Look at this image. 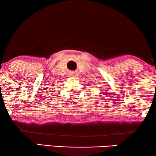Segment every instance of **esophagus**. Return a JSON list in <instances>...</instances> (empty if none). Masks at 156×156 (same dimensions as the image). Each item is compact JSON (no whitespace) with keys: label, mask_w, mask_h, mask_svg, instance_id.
Here are the masks:
<instances>
[{"label":"esophagus","mask_w":156,"mask_h":156,"mask_svg":"<svg viewBox=\"0 0 156 156\" xmlns=\"http://www.w3.org/2000/svg\"><path fill=\"white\" fill-rule=\"evenodd\" d=\"M69 75L71 76H76V72H71Z\"/></svg>","instance_id":"34e87169"}]
</instances>
